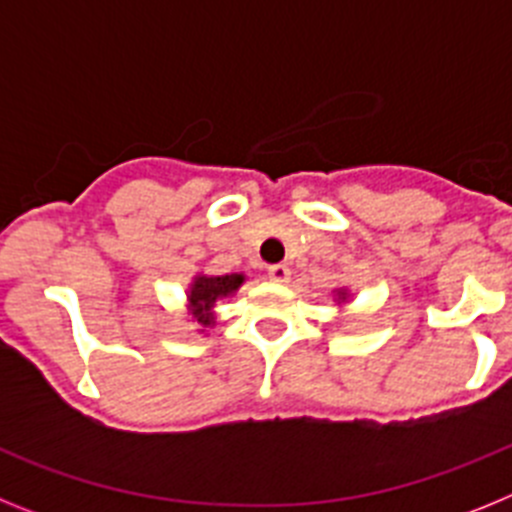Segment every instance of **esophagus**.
<instances>
[{"label": "esophagus", "instance_id": "obj_1", "mask_svg": "<svg viewBox=\"0 0 512 512\" xmlns=\"http://www.w3.org/2000/svg\"><path fill=\"white\" fill-rule=\"evenodd\" d=\"M269 279H271V282H289V269L284 264H271L269 266Z\"/></svg>", "mask_w": 512, "mask_h": 512}]
</instances>
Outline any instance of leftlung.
I'll use <instances>...</instances> for the list:
<instances>
[{"label":"left lung","instance_id":"obj_1","mask_svg":"<svg viewBox=\"0 0 512 512\" xmlns=\"http://www.w3.org/2000/svg\"><path fill=\"white\" fill-rule=\"evenodd\" d=\"M338 297H341V300H343V297H346V295H343V292H341V295H338Z\"/></svg>","mask_w":512,"mask_h":512}]
</instances>
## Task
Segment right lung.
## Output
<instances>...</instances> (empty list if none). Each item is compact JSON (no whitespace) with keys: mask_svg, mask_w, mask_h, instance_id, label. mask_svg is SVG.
<instances>
[{"mask_svg":"<svg viewBox=\"0 0 512 512\" xmlns=\"http://www.w3.org/2000/svg\"><path fill=\"white\" fill-rule=\"evenodd\" d=\"M243 284V274H225V277H197L189 292V307L200 325H212V307L217 300L233 295Z\"/></svg>","mask_w":512,"mask_h":512,"instance_id":"obj_1","label":"right lung"}]
</instances>
